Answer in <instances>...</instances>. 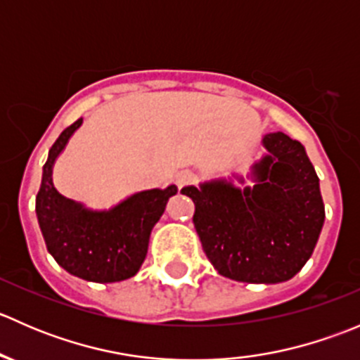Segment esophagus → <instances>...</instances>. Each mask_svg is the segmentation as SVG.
Returning <instances> with one entry per match:
<instances>
[{"label":"esophagus","instance_id":"esophagus-1","mask_svg":"<svg viewBox=\"0 0 360 360\" xmlns=\"http://www.w3.org/2000/svg\"><path fill=\"white\" fill-rule=\"evenodd\" d=\"M193 181V172L191 170H181L176 174V184L177 188H184Z\"/></svg>","mask_w":360,"mask_h":360}]
</instances>
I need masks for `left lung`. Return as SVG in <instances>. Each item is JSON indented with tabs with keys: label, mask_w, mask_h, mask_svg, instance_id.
<instances>
[{
	"label": "left lung",
	"mask_w": 360,
	"mask_h": 360,
	"mask_svg": "<svg viewBox=\"0 0 360 360\" xmlns=\"http://www.w3.org/2000/svg\"><path fill=\"white\" fill-rule=\"evenodd\" d=\"M263 146L268 155L252 167V188L240 190L221 179L181 193L195 202V230L219 275L278 284L310 259L326 212L303 144L274 132L263 137Z\"/></svg>",
	"instance_id": "left-lung-1"
}]
</instances>
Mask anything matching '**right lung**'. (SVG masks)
<instances>
[{
  "label": "right lung",
  "mask_w": 360,
  "mask_h": 360,
  "mask_svg": "<svg viewBox=\"0 0 360 360\" xmlns=\"http://www.w3.org/2000/svg\"><path fill=\"white\" fill-rule=\"evenodd\" d=\"M82 123L83 118L76 120L50 148L36 195V216L46 249L64 270L101 284L125 281L139 271L151 230L177 186L139 191L110 210H90L63 197L52 183L53 163Z\"/></svg>",
  "instance_id": "add662e5"
}]
</instances>
